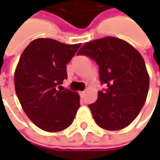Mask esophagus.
Here are the masks:
<instances>
[{
    "mask_svg": "<svg viewBox=\"0 0 160 160\" xmlns=\"http://www.w3.org/2000/svg\"><path fill=\"white\" fill-rule=\"evenodd\" d=\"M84 94H85V92H80V96H81V98H83V97H84Z\"/></svg>",
    "mask_w": 160,
    "mask_h": 160,
    "instance_id": "1",
    "label": "esophagus"
}]
</instances>
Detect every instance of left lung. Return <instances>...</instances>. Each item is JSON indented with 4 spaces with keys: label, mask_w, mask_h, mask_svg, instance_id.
Listing matches in <instances>:
<instances>
[{
    "label": "left lung",
    "mask_w": 160,
    "mask_h": 160,
    "mask_svg": "<svg viewBox=\"0 0 160 160\" xmlns=\"http://www.w3.org/2000/svg\"><path fill=\"white\" fill-rule=\"evenodd\" d=\"M77 55L95 60L101 82L107 85L89 105L97 125L108 131L129 126L143 107L150 85L141 53L126 41L108 36L85 42Z\"/></svg>",
    "instance_id": "8db88e82"
}]
</instances>
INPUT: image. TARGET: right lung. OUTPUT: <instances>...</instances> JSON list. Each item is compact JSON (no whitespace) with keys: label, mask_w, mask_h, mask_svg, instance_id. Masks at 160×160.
I'll list each match as a JSON object with an SVG mask.
<instances>
[{"label":"right lung","mask_w":160,"mask_h":160,"mask_svg":"<svg viewBox=\"0 0 160 160\" xmlns=\"http://www.w3.org/2000/svg\"><path fill=\"white\" fill-rule=\"evenodd\" d=\"M80 46L38 38L20 56L14 74L16 93L28 118L43 131L68 128L80 107L77 92L58 88L68 77L67 64Z\"/></svg>","instance_id":"right-lung-1"}]
</instances>
